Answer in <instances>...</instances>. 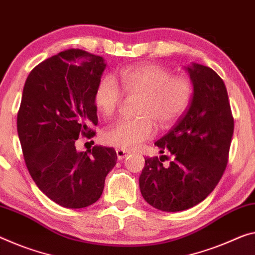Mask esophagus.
<instances>
[{"mask_svg":"<svg viewBox=\"0 0 255 255\" xmlns=\"http://www.w3.org/2000/svg\"><path fill=\"white\" fill-rule=\"evenodd\" d=\"M116 152H117V156H118L119 160L125 159V157L129 155V151H126V149H120V148H118Z\"/></svg>","mask_w":255,"mask_h":255,"instance_id":"esophagus-1","label":"esophagus"}]
</instances>
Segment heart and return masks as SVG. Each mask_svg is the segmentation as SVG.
I'll list each match as a JSON object with an SVG mask.
<instances>
[{"mask_svg": "<svg viewBox=\"0 0 255 255\" xmlns=\"http://www.w3.org/2000/svg\"><path fill=\"white\" fill-rule=\"evenodd\" d=\"M119 84L124 94L137 99L131 120H121L103 132V142L110 146L132 151L151 139L155 125L169 129L187 110L193 98V85L187 77L172 76L155 63L129 67L120 72ZM117 80L106 76L94 92V103L104 117L110 118L123 103L124 96Z\"/></svg>", "mask_w": 255, "mask_h": 255, "instance_id": "obj_1", "label": "heart"}]
</instances>
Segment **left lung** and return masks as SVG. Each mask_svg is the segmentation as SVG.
<instances>
[{"mask_svg": "<svg viewBox=\"0 0 255 255\" xmlns=\"http://www.w3.org/2000/svg\"><path fill=\"white\" fill-rule=\"evenodd\" d=\"M194 86L191 104L168 134L155 145L168 155L145 157L139 176L144 200L161 211L195 207L219 183L227 167L234 117L225 83L211 68H187Z\"/></svg>", "mask_w": 255, "mask_h": 255, "instance_id": "8db88e82", "label": "left lung"}]
</instances>
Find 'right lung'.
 <instances>
[{
	"mask_svg": "<svg viewBox=\"0 0 255 255\" xmlns=\"http://www.w3.org/2000/svg\"><path fill=\"white\" fill-rule=\"evenodd\" d=\"M104 69L102 56L69 48L37 64L23 86L17 117L23 159L37 187L63 208L95 203L117 162L113 147L76 149L80 137L95 136L94 92Z\"/></svg>",
	"mask_w": 255,
	"mask_h": 255,
	"instance_id": "add662e5",
	"label": "right lung"
}]
</instances>
